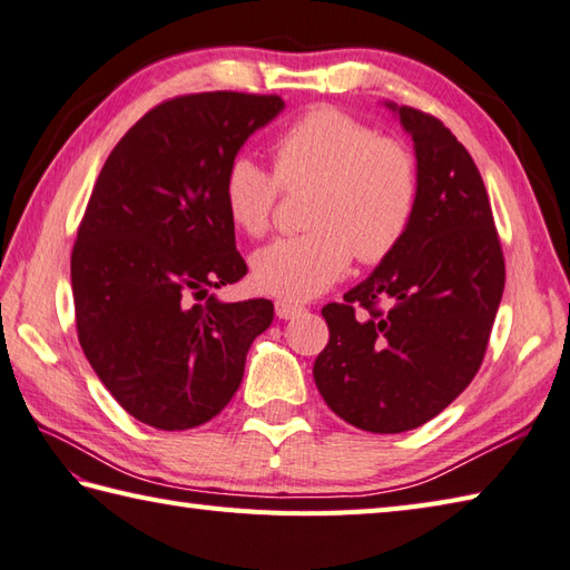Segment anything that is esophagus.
Masks as SVG:
<instances>
[{"label": "esophagus", "mask_w": 570, "mask_h": 570, "mask_svg": "<svg viewBox=\"0 0 570 570\" xmlns=\"http://www.w3.org/2000/svg\"><path fill=\"white\" fill-rule=\"evenodd\" d=\"M276 316L282 318V321H288V318H296V316H301V313H304L306 308L304 306H298V304H292V301H276Z\"/></svg>", "instance_id": "obj_1"}]
</instances>
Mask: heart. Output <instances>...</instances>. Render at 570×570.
Here are the masks:
<instances>
[{
  "label": "heart",
  "instance_id": "1",
  "mask_svg": "<svg viewBox=\"0 0 570 570\" xmlns=\"http://www.w3.org/2000/svg\"><path fill=\"white\" fill-rule=\"evenodd\" d=\"M274 174L237 154L223 174L225 210L242 233L272 223L278 186L313 184L304 235L254 252L252 284L282 301H308L341 282L353 257L377 264L402 245L419 205V166L404 141L380 137L335 107H316L276 137Z\"/></svg>",
  "mask_w": 570,
  "mask_h": 570
}]
</instances>
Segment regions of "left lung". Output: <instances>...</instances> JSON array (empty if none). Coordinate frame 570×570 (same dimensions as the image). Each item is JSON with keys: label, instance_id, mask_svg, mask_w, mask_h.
<instances>
[{"label": "left lung", "instance_id": "8db88e82", "mask_svg": "<svg viewBox=\"0 0 570 570\" xmlns=\"http://www.w3.org/2000/svg\"><path fill=\"white\" fill-rule=\"evenodd\" d=\"M390 107L416 149L414 223L343 304L323 306L331 341L313 365L325 404L370 433L419 429L465 390L504 292L500 235L472 156L441 119Z\"/></svg>", "mask_w": 570, "mask_h": 570}]
</instances>
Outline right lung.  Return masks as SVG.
Instances as JSON below:
<instances>
[{"mask_svg":"<svg viewBox=\"0 0 570 570\" xmlns=\"http://www.w3.org/2000/svg\"><path fill=\"white\" fill-rule=\"evenodd\" d=\"M278 95L193 92L156 105L107 156L70 254L78 341L117 404L161 431L210 421L235 396L266 298L223 304L247 264L223 174Z\"/></svg>","mask_w":570,"mask_h":570,"instance_id":"add662e5","label":"right lung"}]
</instances>
